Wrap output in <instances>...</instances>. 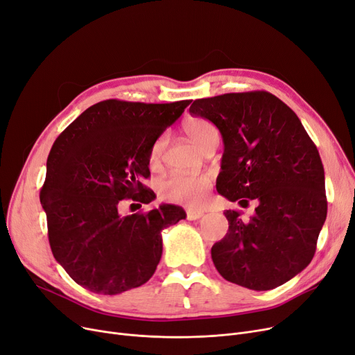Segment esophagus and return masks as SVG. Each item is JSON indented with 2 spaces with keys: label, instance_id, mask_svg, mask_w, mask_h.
I'll use <instances>...</instances> for the list:
<instances>
[{
  "label": "esophagus",
  "instance_id": "34e87169",
  "mask_svg": "<svg viewBox=\"0 0 355 355\" xmlns=\"http://www.w3.org/2000/svg\"><path fill=\"white\" fill-rule=\"evenodd\" d=\"M205 213L202 211V210H196V209H189L187 210V219L189 220H197V219H200L202 218Z\"/></svg>",
  "mask_w": 355,
  "mask_h": 355
}]
</instances>
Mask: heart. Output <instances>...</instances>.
Here are the masks:
<instances>
[{
  "instance_id": "heart-1",
  "label": "heart",
  "mask_w": 355,
  "mask_h": 355,
  "mask_svg": "<svg viewBox=\"0 0 355 355\" xmlns=\"http://www.w3.org/2000/svg\"><path fill=\"white\" fill-rule=\"evenodd\" d=\"M184 132L200 148L205 149L214 139H219V132L211 121L193 117L184 123ZM166 146V136L162 135L150 148V164H158ZM211 186L209 175H182L171 174L159 182V196L166 202L184 203L187 206H197L206 198Z\"/></svg>"
}]
</instances>
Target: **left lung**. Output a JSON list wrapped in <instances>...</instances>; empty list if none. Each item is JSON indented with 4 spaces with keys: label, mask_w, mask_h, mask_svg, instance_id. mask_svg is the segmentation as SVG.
<instances>
[{
    "label": "left lung",
    "mask_w": 355,
    "mask_h": 355,
    "mask_svg": "<svg viewBox=\"0 0 355 355\" xmlns=\"http://www.w3.org/2000/svg\"><path fill=\"white\" fill-rule=\"evenodd\" d=\"M190 113L222 133L219 194L242 207L251 200L258 203L250 220L241 211H225L227 234L211 246L216 270L251 290L284 284L311 264L327 219L325 173L316 145L296 113L267 91L200 98Z\"/></svg>",
    "instance_id": "8db88e82"
}]
</instances>
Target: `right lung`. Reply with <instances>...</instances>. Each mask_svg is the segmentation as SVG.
Segmentation results:
<instances>
[{
  "instance_id": "1",
  "label": "right lung",
  "mask_w": 355,
  "mask_h": 355,
  "mask_svg": "<svg viewBox=\"0 0 355 355\" xmlns=\"http://www.w3.org/2000/svg\"><path fill=\"white\" fill-rule=\"evenodd\" d=\"M190 103L104 100L56 137L40 203L55 259L84 288L119 295L145 284L159 264L162 229L186 219L174 205L129 216L119 209L155 198L142 182L150 148Z\"/></svg>"
}]
</instances>
